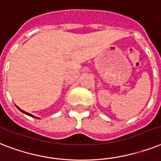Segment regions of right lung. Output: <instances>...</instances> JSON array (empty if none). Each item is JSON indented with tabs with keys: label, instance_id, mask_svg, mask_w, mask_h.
<instances>
[{
	"label": "right lung",
	"instance_id": "right-lung-1",
	"mask_svg": "<svg viewBox=\"0 0 161 161\" xmlns=\"http://www.w3.org/2000/svg\"><path fill=\"white\" fill-rule=\"evenodd\" d=\"M16 107H17V109H18V110H20V111H21V112H22V113H24V114H25V115H29V116H31V117H33V118H36V119H39V118H37V117L34 116V115H32L31 114H30V113H28V112H25V111H24V110H21V109H20V108L18 107V106H16Z\"/></svg>",
	"mask_w": 161,
	"mask_h": 161
}]
</instances>
